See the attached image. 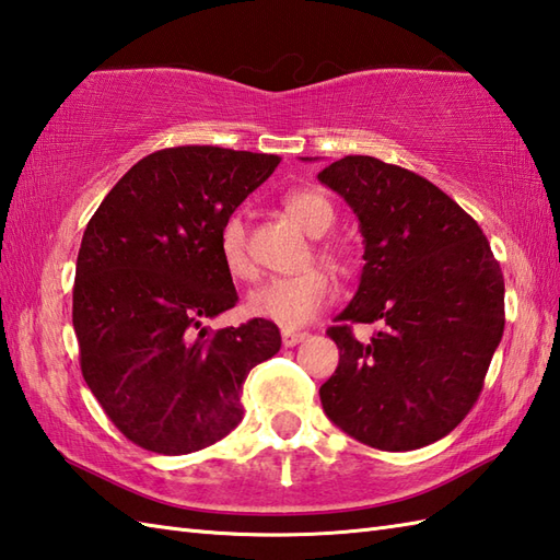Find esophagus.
<instances>
[{"label":"esophagus","instance_id":"1","mask_svg":"<svg viewBox=\"0 0 560 560\" xmlns=\"http://www.w3.org/2000/svg\"><path fill=\"white\" fill-rule=\"evenodd\" d=\"M307 335L305 331H291V329H283L281 331V341H283V347H295V343H301L303 339H305Z\"/></svg>","mask_w":560,"mask_h":560}]
</instances>
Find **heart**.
<instances>
[{"label": "heart", "instance_id": "heart-1", "mask_svg": "<svg viewBox=\"0 0 560 560\" xmlns=\"http://www.w3.org/2000/svg\"><path fill=\"white\" fill-rule=\"evenodd\" d=\"M281 207L287 211V217L299 225V229L313 237H323L331 223L337 219L335 205L331 199L315 187H301L291 189L283 195ZM221 259L225 271L235 279H253L255 265L247 253V233L243 221L233 217L225 221L221 231ZM319 255L335 269L349 267L347 249L339 245H325L319 249ZM335 299V283L319 269H307L295 277H279L267 283H261L259 289L249 293L247 311L259 319L279 325L283 329H301L311 325L327 311V305Z\"/></svg>", "mask_w": 560, "mask_h": 560}]
</instances>
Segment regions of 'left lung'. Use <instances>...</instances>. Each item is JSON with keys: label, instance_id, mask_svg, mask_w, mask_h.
I'll list each match as a JSON object with an SVG mask.
<instances>
[{"label": "left lung", "instance_id": "left-lung-1", "mask_svg": "<svg viewBox=\"0 0 560 560\" xmlns=\"http://www.w3.org/2000/svg\"><path fill=\"white\" fill-rule=\"evenodd\" d=\"M317 180L353 209L365 245L359 291L327 329L339 365L319 387L323 409L363 445H431L481 395L505 327L501 265L479 223L407 168L343 156ZM351 322L381 331L363 345Z\"/></svg>", "mask_w": 560, "mask_h": 560}]
</instances>
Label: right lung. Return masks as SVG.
Masks as SVG:
<instances>
[{"label": "right lung", "mask_w": 560, "mask_h": 560, "mask_svg": "<svg viewBox=\"0 0 560 560\" xmlns=\"http://www.w3.org/2000/svg\"><path fill=\"white\" fill-rule=\"evenodd\" d=\"M279 161L219 147L149 153L83 231L71 307L81 373L139 447L187 455L229 435L247 373L281 349L267 319L205 327L237 303L223 225Z\"/></svg>", "instance_id": "right-lung-1"}]
</instances>
